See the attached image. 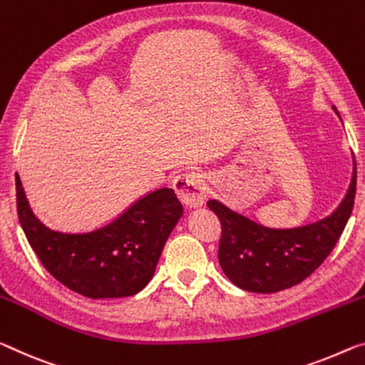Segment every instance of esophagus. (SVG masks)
<instances>
[{"label": "esophagus", "mask_w": 365, "mask_h": 365, "mask_svg": "<svg viewBox=\"0 0 365 365\" xmlns=\"http://www.w3.org/2000/svg\"><path fill=\"white\" fill-rule=\"evenodd\" d=\"M173 189L176 190L178 199L186 207H199L204 204L207 197L205 178L200 173H181L173 181Z\"/></svg>", "instance_id": "esophagus-1"}]
</instances>
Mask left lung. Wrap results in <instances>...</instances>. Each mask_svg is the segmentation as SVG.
Listing matches in <instances>:
<instances>
[{
    "mask_svg": "<svg viewBox=\"0 0 365 365\" xmlns=\"http://www.w3.org/2000/svg\"><path fill=\"white\" fill-rule=\"evenodd\" d=\"M356 179L354 161L351 186L338 209L297 228H269L215 199L207 202L222 225L218 262L225 276L237 287L259 294L279 292L305 280L322 266L344 232L354 207Z\"/></svg>",
    "mask_w": 365,
    "mask_h": 365,
    "instance_id": "1",
    "label": "left lung"
}]
</instances>
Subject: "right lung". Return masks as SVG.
I'll list each match as a JSON object with an SVG mask.
<instances>
[{"mask_svg": "<svg viewBox=\"0 0 365 365\" xmlns=\"http://www.w3.org/2000/svg\"><path fill=\"white\" fill-rule=\"evenodd\" d=\"M18 217L34 253L52 276L88 299H117L140 292L153 277L173 228L182 215L175 190L148 192L125 212L89 232H65L34 214L16 175Z\"/></svg>", "mask_w": 365, "mask_h": 365, "instance_id": "right-lung-1", "label": "right lung"}]
</instances>
